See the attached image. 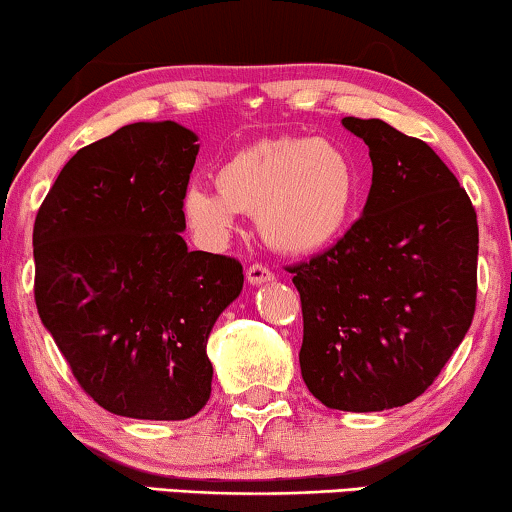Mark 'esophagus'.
<instances>
[{"mask_svg":"<svg viewBox=\"0 0 512 512\" xmlns=\"http://www.w3.org/2000/svg\"><path fill=\"white\" fill-rule=\"evenodd\" d=\"M247 279H249V284L258 286V284L272 282V279H275V275H272V270L265 268V265L254 263V265H249V268H247Z\"/></svg>","mask_w":512,"mask_h":512,"instance_id":"esophagus-1","label":"esophagus"}]
</instances>
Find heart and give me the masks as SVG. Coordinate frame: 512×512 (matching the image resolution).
I'll list each match as a JSON object with an SVG mask.
<instances>
[{"mask_svg":"<svg viewBox=\"0 0 512 512\" xmlns=\"http://www.w3.org/2000/svg\"><path fill=\"white\" fill-rule=\"evenodd\" d=\"M356 167L342 146L317 137H277L244 146L181 195L188 226L207 242L233 233L237 212L256 214L263 240L286 254L326 247L352 214Z\"/></svg>","mask_w":512,"mask_h":512,"instance_id":"obj_1","label":"heart"}]
</instances>
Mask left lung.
Masks as SVG:
<instances>
[{"label": "left lung", "instance_id": "8db88e82", "mask_svg": "<svg viewBox=\"0 0 512 512\" xmlns=\"http://www.w3.org/2000/svg\"><path fill=\"white\" fill-rule=\"evenodd\" d=\"M368 144L361 219L291 265L303 305L300 373L326 408L415 401L461 345L478 293V216L429 144L380 118H342Z\"/></svg>", "mask_w": 512, "mask_h": 512}]
</instances>
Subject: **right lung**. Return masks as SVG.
Instances as JSON below:
<instances>
[{"instance_id": "add662e5", "label": "right lung", "mask_w": 512, "mask_h": 512, "mask_svg": "<svg viewBox=\"0 0 512 512\" xmlns=\"http://www.w3.org/2000/svg\"><path fill=\"white\" fill-rule=\"evenodd\" d=\"M174 121L123 125L62 167L34 219V300L104 410L174 422L212 394L207 338L242 263L188 251L181 212L200 146Z\"/></svg>"}]
</instances>
